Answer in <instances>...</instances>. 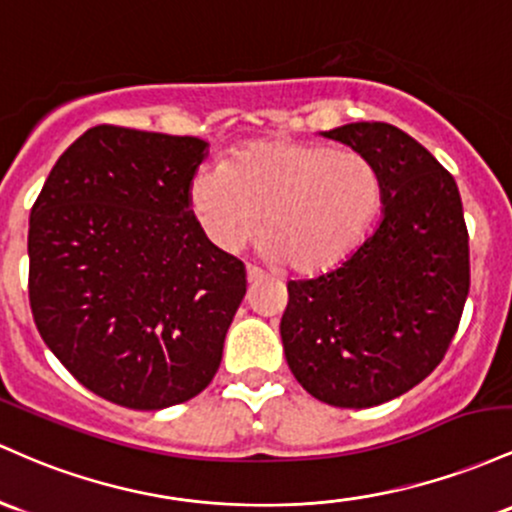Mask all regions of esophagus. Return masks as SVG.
I'll return each instance as SVG.
<instances>
[{
	"label": "esophagus",
	"instance_id": "1",
	"mask_svg": "<svg viewBox=\"0 0 512 512\" xmlns=\"http://www.w3.org/2000/svg\"><path fill=\"white\" fill-rule=\"evenodd\" d=\"M263 278H266V273H263L261 268L246 266V280H249V283H261Z\"/></svg>",
	"mask_w": 512,
	"mask_h": 512
}]
</instances>
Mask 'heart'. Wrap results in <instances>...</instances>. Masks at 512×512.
Returning <instances> with one entry per match:
<instances>
[{
	"mask_svg": "<svg viewBox=\"0 0 512 512\" xmlns=\"http://www.w3.org/2000/svg\"><path fill=\"white\" fill-rule=\"evenodd\" d=\"M382 200V171L365 152L317 142H246L188 183V208L215 249L237 251L263 215V251L295 273L346 261Z\"/></svg>",
	"mask_w": 512,
	"mask_h": 512,
	"instance_id": "b5f03b06",
	"label": "heart"
}]
</instances>
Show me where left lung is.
I'll use <instances>...</instances> for the list:
<instances>
[{
    "label": "left lung",
    "instance_id": "1",
    "mask_svg": "<svg viewBox=\"0 0 512 512\" xmlns=\"http://www.w3.org/2000/svg\"><path fill=\"white\" fill-rule=\"evenodd\" d=\"M324 137L380 166L384 215L341 266L287 283L280 336L314 399L370 409L445 358L469 295V234L452 174L404 130L348 123Z\"/></svg>",
    "mask_w": 512,
    "mask_h": 512
}]
</instances>
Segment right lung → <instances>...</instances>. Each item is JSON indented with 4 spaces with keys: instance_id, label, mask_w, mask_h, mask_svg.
<instances>
[{
    "instance_id": "obj_1",
    "label": "right lung",
    "mask_w": 512,
    "mask_h": 512,
    "mask_svg": "<svg viewBox=\"0 0 512 512\" xmlns=\"http://www.w3.org/2000/svg\"><path fill=\"white\" fill-rule=\"evenodd\" d=\"M208 142L96 125L65 149L28 222V300L45 346L89 392L135 411L215 377L244 263L188 208Z\"/></svg>"
}]
</instances>
